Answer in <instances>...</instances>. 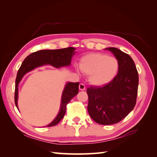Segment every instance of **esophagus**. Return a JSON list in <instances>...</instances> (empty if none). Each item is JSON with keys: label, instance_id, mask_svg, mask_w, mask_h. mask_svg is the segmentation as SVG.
Instances as JSON below:
<instances>
[{"label": "esophagus", "instance_id": "1", "mask_svg": "<svg viewBox=\"0 0 157 157\" xmlns=\"http://www.w3.org/2000/svg\"><path fill=\"white\" fill-rule=\"evenodd\" d=\"M79 89L80 90H86V86L84 84H80L79 85Z\"/></svg>", "mask_w": 157, "mask_h": 157}]
</instances>
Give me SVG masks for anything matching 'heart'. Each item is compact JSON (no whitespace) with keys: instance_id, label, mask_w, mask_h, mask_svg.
Wrapping results in <instances>:
<instances>
[{"instance_id":"obj_1","label":"heart","mask_w":157,"mask_h":157,"mask_svg":"<svg viewBox=\"0 0 157 157\" xmlns=\"http://www.w3.org/2000/svg\"><path fill=\"white\" fill-rule=\"evenodd\" d=\"M79 69L89 75V81L95 86H102L114 79L119 69V63L114 56L104 53H90L81 58Z\"/></svg>"}]
</instances>
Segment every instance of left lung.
I'll use <instances>...</instances> for the list:
<instances>
[{
  "label": "left lung",
  "mask_w": 157,
  "mask_h": 157,
  "mask_svg": "<svg viewBox=\"0 0 157 157\" xmlns=\"http://www.w3.org/2000/svg\"><path fill=\"white\" fill-rule=\"evenodd\" d=\"M119 63L117 75L109 84L90 86L88 111L96 123L113 125L124 119L134 109L138 88V73L131 56L117 48H107Z\"/></svg>",
  "instance_id": "obj_1"
}]
</instances>
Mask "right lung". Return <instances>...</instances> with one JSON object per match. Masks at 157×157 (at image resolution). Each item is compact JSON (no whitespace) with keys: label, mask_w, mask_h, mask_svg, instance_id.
Listing matches in <instances>:
<instances>
[{"label":"right lung","mask_w":157,"mask_h":157,"mask_svg":"<svg viewBox=\"0 0 157 157\" xmlns=\"http://www.w3.org/2000/svg\"><path fill=\"white\" fill-rule=\"evenodd\" d=\"M75 49V48L73 47H68L56 50H40V51L31 53L25 59L18 70L15 79V103L17 108L18 109V85L23 75L34 68L45 64H49L57 68L69 65L71 63L72 56L74 54L73 51ZM78 91L79 82H69L66 84L62 94L61 105L59 114L54 121L46 125V127L56 125L61 121L65 114L67 105L75 95L78 94Z\"/></svg>","instance_id":"obj_1"}]
</instances>
